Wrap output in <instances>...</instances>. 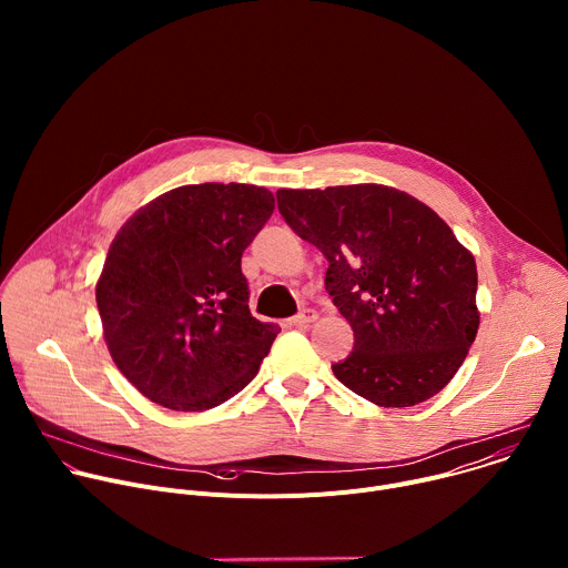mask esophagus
<instances>
[{
	"instance_id": "esophagus-1",
	"label": "esophagus",
	"mask_w": 568,
	"mask_h": 568,
	"mask_svg": "<svg viewBox=\"0 0 568 568\" xmlns=\"http://www.w3.org/2000/svg\"><path fill=\"white\" fill-rule=\"evenodd\" d=\"M316 318V312L314 310H303V312H298L296 316H292L290 318V323L294 328H303V326H307V323H312Z\"/></svg>"
}]
</instances>
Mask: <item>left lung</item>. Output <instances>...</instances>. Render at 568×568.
I'll list each match as a JSON object with an SVG mask.
<instances>
[{
  "instance_id": "left-lung-1",
  "label": "left lung",
  "mask_w": 568,
  "mask_h": 568,
  "mask_svg": "<svg viewBox=\"0 0 568 568\" xmlns=\"http://www.w3.org/2000/svg\"><path fill=\"white\" fill-rule=\"evenodd\" d=\"M292 231L326 256V292L355 344L335 377L379 407H414L460 368L478 331L476 263L416 197L353 184L276 193Z\"/></svg>"
}]
</instances>
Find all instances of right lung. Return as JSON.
<instances>
[{"instance_id":"add662e5","label":"right lung","mask_w":568,"mask_h":568,"mask_svg":"<svg viewBox=\"0 0 568 568\" xmlns=\"http://www.w3.org/2000/svg\"><path fill=\"white\" fill-rule=\"evenodd\" d=\"M274 213L252 184H193L136 211L97 285L119 371L152 402L204 412L245 388L276 335L250 312L240 261Z\"/></svg>"}]
</instances>
